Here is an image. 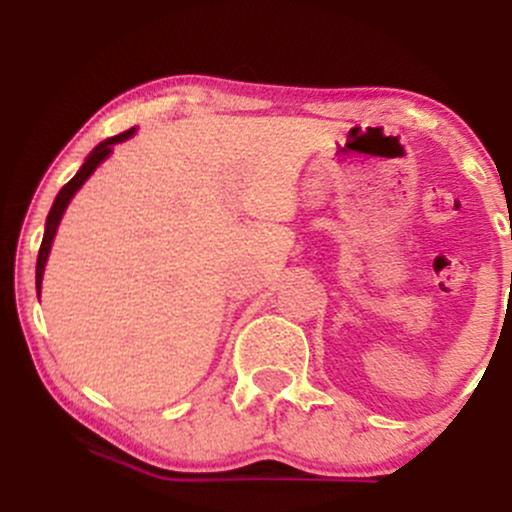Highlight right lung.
<instances>
[{
	"mask_svg": "<svg viewBox=\"0 0 512 512\" xmlns=\"http://www.w3.org/2000/svg\"><path fill=\"white\" fill-rule=\"evenodd\" d=\"M132 134H134V127L127 129V132L117 134V137H110V139H105V142L98 144L96 149H93L91 154H88L86 163H84V166H81L79 173H76L74 178L62 187L60 195H57L55 204H52V209H50V214H48V223H45V236H43V243H40L38 264H35V284H38V293H40V284H43V272H45V262H48V255H50L52 238H55V231H57V226H60V219H62L64 209H67L69 199H72L74 192L79 190V187L88 180V175H91L93 170L101 166V161H105V158L110 156V149H113V144L125 142V139L132 137Z\"/></svg>",
	"mask_w": 512,
	"mask_h": 512,
	"instance_id": "right-lung-1",
	"label": "right lung"
}]
</instances>
